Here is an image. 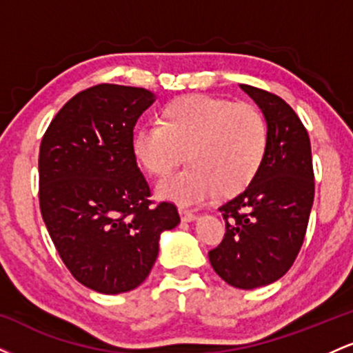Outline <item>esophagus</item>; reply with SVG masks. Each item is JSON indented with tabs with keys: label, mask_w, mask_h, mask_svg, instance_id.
<instances>
[{
	"label": "esophagus",
	"mask_w": 353,
	"mask_h": 353,
	"mask_svg": "<svg viewBox=\"0 0 353 353\" xmlns=\"http://www.w3.org/2000/svg\"><path fill=\"white\" fill-rule=\"evenodd\" d=\"M179 214H181L182 222H194V221H196V214H192V212H190V210H188V209L181 208V209H179Z\"/></svg>",
	"instance_id": "34e87169"
}]
</instances>
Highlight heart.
<instances>
[{"label": "heart", "instance_id": "heart-1", "mask_svg": "<svg viewBox=\"0 0 353 353\" xmlns=\"http://www.w3.org/2000/svg\"><path fill=\"white\" fill-rule=\"evenodd\" d=\"M269 128L250 104L208 94H188L161 109L159 124L137 128L132 154L149 174L165 177L185 159L189 168L157 184V196L192 205L217 192L232 197L261 172Z\"/></svg>", "mask_w": 353, "mask_h": 353}]
</instances>
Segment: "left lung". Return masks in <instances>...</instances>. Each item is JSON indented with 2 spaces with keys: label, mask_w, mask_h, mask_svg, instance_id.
<instances>
[{
  "label": "left lung",
  "mask_w": 353,
  "mask_h": 353,
  "mask_svg": "<svg viewBox=\"0 0 353 353\" xmlns=\"http://www.w3.org/2000/svg\"><path fill=\"white\" fill-rule=\"evenodd\" d=\"M269 128V149L249 188L221 205L225 236L209 252L212 269L236 289H257L282 277L294 264L314 204L310 139L285 101L241 84Z\"/></svg>",
  "instance_id": "1"
}]
</instances>
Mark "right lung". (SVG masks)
I'll return each mask as SVG.
<instances>
[{"label":"right lung","instance_id":"add662e5","mask_svg":"<svg viewBox=\"0 0 353 353\" xmlns=\"http://www.w3.org/2000/svg\"><path fill=\"white\" fill-rule=\"evenodd\" d=\"M154 101L144 88H89L61 108L39 148L44 224L72 277L99 294L141 285L161 234L181 222L171 202L152 208L132 154L134 125Z\"/></svg>","mask_w":353,"mask_h":353}]
</instances>
